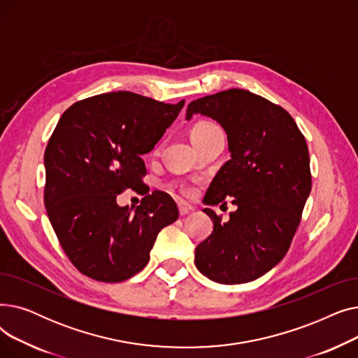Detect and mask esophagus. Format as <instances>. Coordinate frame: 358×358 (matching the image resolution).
<instances>
[{"label": "esophagus", "mask_w": 358, "mask_h": 358, "mask_svg": "<svg viewBox=\"0 0 358 358\" xmlns=\"http://www.w3.org/2000/svg\"><path fill=\"white\" fill-rule=\"evenodd\" d=\"M178 210H180V215H181V216H185V215H189L190 212H193L194 208H193V206H190V204L184 203V201H180V203H178Z\"/></svg>", "instance_id": "34e87169"}]
</instances>
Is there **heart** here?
<instances>
[{
    "mask_svg": "<svg viewBox=\"0 0 358 358\" xmlns=\"http://www.w3.org/2000/svg\"><path fill=\"white\" fill-rule=\"evenodd\" d=\"M216 129H219V127L215 123H212V122H208V120L197 122L192 127V131H190V136H192L193 143H197L200 139H203L206 135L212 134V131L216 130ZM181 192L184 194H187V196L193 194V189H192V187H189V185H181Z\"/></svg>",
    "mask_w": 358,
    "mask_h": 358,
    "instance_id": "b5f03b06",
    "label": "heart"
}]
</instances>
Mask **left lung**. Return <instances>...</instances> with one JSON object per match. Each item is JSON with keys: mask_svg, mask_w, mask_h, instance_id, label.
Wrapping results in <instances>:
<instances>
[{"mask_svg": "<svg viewBox=\"0 0 358 358\" xmlns=\"http://www.w3.org/2000/svg\"><path fill=\"white\" fill-rule=\"evenodd\" d=\"M209 116L228 135L231 159L215 176L203 201L236 210L222 223L210 208L213 232L199 243L194 262L222 285L248 283L283 259L312 189L306 139L289 113L257 94L231 88L192 101L185 119Z\"/></svg>", "mask_w": 358, "mask_h": 358, "instance_id": "obj_1", "label": "left lung"}]
</instances>
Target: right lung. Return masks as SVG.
<instances>
[{
    "label": "right lung",
    "instance_id": "right-lung-1",
    "mask_svg": "<svg viewBox=\"0 0 358 358\" xmlns=\"http://www.w3.org/2000/svg\"><path fill=\"white\" fill-rule=\"evenodd\" d=\"M135 92L99 94L73 103L45 150V206L61 247L80 273L120 283L149 261L159 231L178 219L173 197L146 194L120 208L127 189L141 193L143 154L152 150L184 106Z\"/></svg>",
    "mask_w": 358,
    "mask_h": 358
}]
</instances>
